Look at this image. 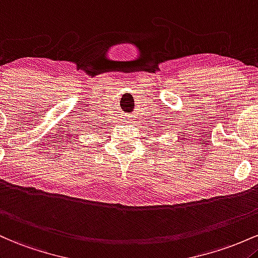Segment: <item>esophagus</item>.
Instances as JSON below:
<instances>
[{"label": "esophagus", "mask_w": 258, "mask_h": 258, "mask_svg": "<svg viewBox=\"0 0 258 258\" xmlns=\"http://www.w3.org/2000/svg\"><path fill=\"white\" fill-rule=\"evenodd\" d=\"M126 120H129V119H126Z\"/></svg>", "instance_id": "1"}]
</instances>
